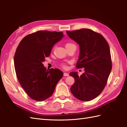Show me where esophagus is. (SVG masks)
Instances as JSON below:
<instances>
[{
  "label": "esophagus",
  "instance_id": "obj_1",
  "mask_svg": "<svg viewBox=\"0 0 127 127\" xmlns=\"http://www.w3.org/2000/svg\"><path fill=\"white\" fill-rule=\"evenodd\" d=\"M64 76H69V74H68V73L64 72Z\"/></svg>",
  "mask_w": 127,
  "mask_h": 127
}]
</instances>
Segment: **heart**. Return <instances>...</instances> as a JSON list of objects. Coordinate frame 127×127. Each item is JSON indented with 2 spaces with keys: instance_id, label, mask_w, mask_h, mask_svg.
I'll return each instance as SVG.
<instances>
[{
  "instance_id": "heart-1",
  "label": "heart",
  "mask_w": 127,
  "mask_h": 127,
  "mask_svg": "<svg viewBox=\"0 0 127 127\" xmlns=\"http://www.w3.org/2000/svg\"><path fill=\"white\" fill-rule=\"evenodd\" d=\"M70 46H75V45L74 44L72 43H66V47H70ZM62 66L64 68V67H66V65H65L64 64H62Z\"/></svg>"
}]
</instances>
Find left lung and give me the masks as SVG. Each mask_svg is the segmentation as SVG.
Masks as SVG:
<instances>
[{"label":"left lung","mask_w":127,"mask_h":127,"mask_svg":"<svg viewBox=\"0 0 127 127\" xmlns=\"http://www.w3.org/2000/svg\"><path fill=\"white\" fill-rule=\"evenodd\" d=\"M68 36L79 45L80 53L76 68H84L85 72L69 75L75 79L70 91L75 97L89 101L100 94L104 88L112 69L110 50L101 34L87 29L66 31Z\"/></svg>","instance_id":"left-lung-1"}]
</instances>
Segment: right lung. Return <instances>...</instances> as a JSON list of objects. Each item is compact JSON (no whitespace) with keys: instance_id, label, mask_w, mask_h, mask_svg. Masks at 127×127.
<instances>
[{"instance_id":"right-lung-1","label":"right lung","mask_w":127,"mask_h":127,"mask_svg":"<svg viewBox=\"0 0 127 127\" xmlns=\"http://www.w3.org/2000/svg\"><path fill=\"white\" fill-rule=\"evenodd\" d=\"M63 36V32L39 31L25 36L16 49L14 67L17 79L27 94L34 100L42 101L50 97L63 77L60 70H47L43 64L53 45Z\"/></svg>"}]
</instances>
